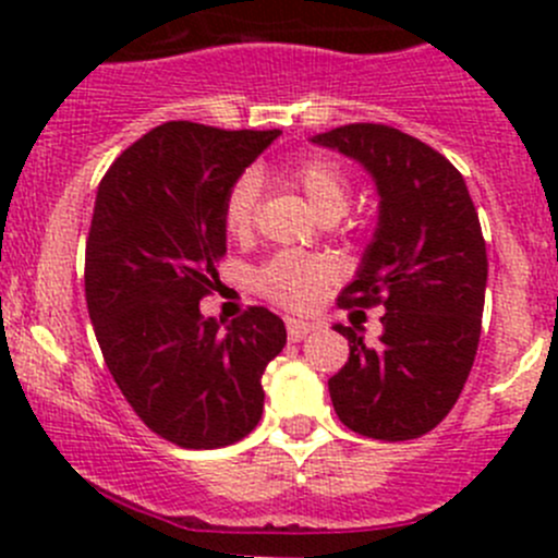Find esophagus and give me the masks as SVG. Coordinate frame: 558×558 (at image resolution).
Returning <instances> with one entry per match:
<instances>
[{
    "label": "esophagus",
    "mask_w": 558,
    "mask_h": 558,
    "mask_svg": "<svg viewBox=\"0 0 558 558\" xmlns=\"http://www.w3.org/2000/svg\"><path fill=\"white\" fill-rule=\"evenodd\" d=\"M315 329L313 324H307V320H296V318H286V331H289V340L291 342H300L305 340L307 335Z\"/></svg>",
    "instance_id": "obj_1"
}]
</instances>
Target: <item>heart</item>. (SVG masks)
<instances>
[{
  "label": "heart",
  "instance_id": "heart-1",
  "mask_svg": "<svg viewBox=\"0 0 558 558\" xmlns=\"http://www.w3.org/2000/svg\"><path fill=\"white\" fill-rule=\"evenodd\" d=\"M286 180L307 196L320 218H337L345 213L351 178H348L345 167L331 156H307V159L296 161L286 172ZM256 199L258 178L253 172L240 174L229 185L221 207V221L229 238H245L251 232ZM331 275L335 272L326 258L311 256V253L280 251L253 269L251 283L264 300L275 302V305L289 307V311H307L320 300Z\"/></svg>",
  "mask_w": 558,
  "mask_h": 558
}]
</instances>
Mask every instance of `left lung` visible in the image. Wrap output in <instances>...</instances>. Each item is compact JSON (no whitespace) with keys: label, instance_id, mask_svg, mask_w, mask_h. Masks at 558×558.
<instances>
[{"label":"left lung","instance_id":"1","mask_svg":"<svg viewBox=\"0 0 558 558\" xmlns=\"http://www.w3.org/2000/svg\"><path fill=\"white\" fill-rule=\"evenodd\" d=\"M313 143L364 165L380 194L378 232L337 305H384V335L367 345L335 326L351 353L329 378L331 404L359 435L413 440L451 413L475 362L488 278L477 210L446 156L386 123H348Z\"/></svg>","mask_w":558,"mask_h":558}]
</instances>
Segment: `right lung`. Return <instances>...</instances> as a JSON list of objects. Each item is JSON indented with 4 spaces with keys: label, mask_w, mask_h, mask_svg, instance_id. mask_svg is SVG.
Wrapping results in <instances>:
<instances>
[{
    "label": "right lung",
    "mask_w": 558,
    "mask_h": 558,
    "mask_svg": "<svg viewBox=\"0 0 558 558\" xmlns=\"http://www.w3.org/2000/svg\"><path fill=\"white\" fill-rule=\"evenodd\" d=\"M280 129L170 121L105 172L86 240V305L112 380L150 432L210 451L256 429L262 375L286 326L247 307L221 329L199 313L227 253L223 196Z\"/></svg>",
    "instance_id": "obj_1"
}]
</instances>
